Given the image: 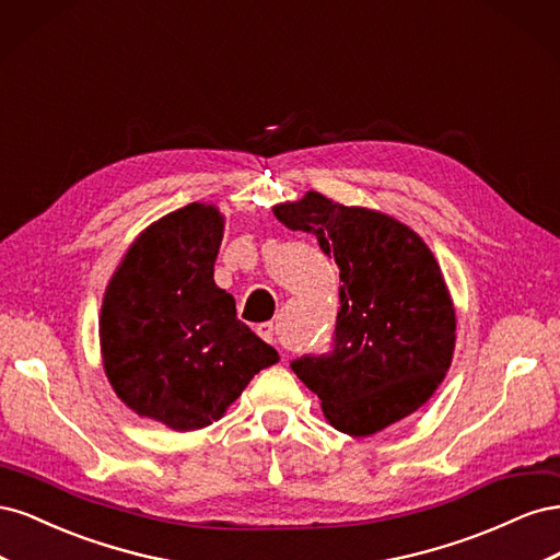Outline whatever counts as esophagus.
<instances>
[{
    "label": "esophagus",
    "instance_id": "1",
    "mask_svg": "<svg viewBox=\"0 0 560 560\" xmlns=\"http://www.w3.org/2000/svg\"><path fill=\"white\" fill-rule=\"evenodd\" d=\"M276 327H273V322H264V325H259L257 327V334L264 338L266 343H273V338H276Z\"/></svg>",
    "mask_w": 560,
    "mask_h": 560
}]
</instances>
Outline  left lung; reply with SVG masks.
<instances>
[{
	"mask_svg": "<svg viewBox=\"0 0 560 560\" xmlns=\"http://www.w3.org/2000/svg\"><path fill=\"white\" fill-rule=\"evenodd\" d=\"M276 217L313 233L338 266L334 350L294 360L329 425L371 436L416 413L442 385L455 350V308L432 249L395 217L308 191Z\"/></svg>",
	"mask_w": 560,
	"mask_h": 560,
	"instance_id": "obj_1",
	"label": "left lung"
}]
</instances>
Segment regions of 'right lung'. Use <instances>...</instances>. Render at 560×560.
<instances>
[{"instance_id": "1", "label": "right lung", "mask_w": 560, "mask_h": 560, "mask_svg": "<svg viewBox=\"0 0 560 560\" xmlns=\"http://www.w3.org/2000/svg\"><path fill=\"white\" fill-rule=\"evenodd\" d=\"M222 238L224 214L208 202L161 217L124 254L100 311L114 393L175 432L212 425L254 374L280 360L214 284Z\"/></svg>"}]
</instances>
